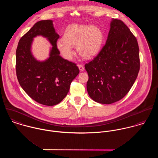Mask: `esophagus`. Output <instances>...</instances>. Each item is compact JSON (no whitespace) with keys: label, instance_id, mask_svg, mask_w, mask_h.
Listing matches in <instances>:
<instances>
[{"label":"esophagus","instance_id":"esophagus-1","mask_svg":"<svg viewBox=\"0 0 158 158\" xmlns=\"http://www.w3.org/2000/svg\"><path fill=\"white\" fill-rule=\"evenodd\" d=\"M78 66V68H79V69H80V70L81 72H82V71H83V70H84V67H83V65H81V64H79Z\"/></svg>","mask_w":158,"mask_h":158}]
</instances>
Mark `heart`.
<instances>
[{
  "label": "heart",
  "instance_id": "heart-1",
  "mask_svg": "<svg viewBox=\"0 0 158 158\" xmlns=\"http://www.w3.org/2000/svg\"><path fill=\"white\" fill-rule=\"evenodd\" d=\"M105 40L103 31L90 24L73 23L66 29L63 40H59L56 47L63 55L70 60L74 53L72 46L76 45L78 53L85 58H92L100 52Z\"/></svg>",
  "mask_w": 158,
  "mask_h": 158
}]
</instances>
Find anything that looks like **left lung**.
Wrapping results in <instances>:
<instances>
[{
    "instance_id": "8db88e82",
    "label": "left lung",
    "mask_w": 158,
    "mask_h": 158,
    "mask_svg": "<svg viewBox=\"0 0 158 158\" xmlns=\"http://www.w3.org/2000/svg\"><path fill=\"white\" fill-rule=\"evenodd\" d=\"M90 98L102 104H111L123 98L135 81L140 69L137 40L122 21L113 19L105 45L85 66Z\"/></svg>"
}]
</instances>
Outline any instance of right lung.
Returning <instances> with one entry per match:
<instances>
[{"mask_svg":"<svg viewBox=\"0 0 158 158\" xmlns=\"http://www.w3.org/2000/svg\"><path fill=\"white\" fill-rule=\"evenodd\" d=\"M38 35L52 45L49 57L44 61L36 60L31 50L34 38ZM59 37L53 21H40L21 38L16 49V70L21 86L32 99L46 106L56 105L65 98L80 72L75 63L60 55L56 47Z\"/></svg>","mask_w":158,"mask_h":158,"instance_id":"right-lung-1","label":"right lung"}]
</instances>
